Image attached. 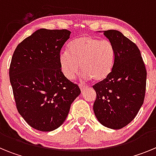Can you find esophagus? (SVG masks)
<instances>
[{
  "mask_svg": "<svg viewBox=\"0 0 156 156\" xmlns=\"http://www.w3.org/2000/svg\"><path fill=\"white\" fill-rule=\"evenodd\" d=\"M79 87H80V90L82 92L85 91V90L87 89V87L84 86V85H83V84H79Z\"/></svg>",
  "mask_w": 156,
  "mask_h": 156,
  "instance_id": "34e87169",
  "label": "esophagus"
}]
</instances>
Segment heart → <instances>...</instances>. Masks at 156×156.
Masks as SVG:
<instances>
[{"label": "heart", "instance_id": "heart-1", "mask_svg": "<svg viewBox=\"0 0 156 156\" xmlns=\"http://www.w3.org/2000/svg\"><path fill=\"white\" fill-rule=\"evenodd\" d=\"M67 48L68 51H62L58 56L66 79L73 80L80 69L83 79H93L95 82L105 80L112 73L116 51L111 41L83 35L73 40Z\"/></svg>", "mask_w": 156, "mask_h": 156}]
</instances>
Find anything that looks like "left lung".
<instances>
[{
    "instance_id": "1",
    "label": "left lung",
    "mask_w": 156,
    "mask_h": 156,
    "mask_svg": "<svg viewBox=\"0 0 156 156\" xmlns=\"http://www.w3.org/2000/svg\"><path fill=\"white\" fill-rule=\"evenodd\" d=\"M102 32L113 44L116 58L109 76L93 86L97 94L93 109L101 124L119 129L134 119L143 105L147 72L137 45L118 30Z\"/></svg>"
}]
</instances>
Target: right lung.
<instances>
[{"label": "right lung", "instance_id": "obj_1", "mask_svg": "<svg viewBox=\"0 0 156 156\" xmlns=\"http://www.w3.org/2000/svg\"><path fill=\"white\" fill-rule=\"evenodd\" d=\"M67 30L40 29L16 48L9 69L10 83L19 114L40 131L57 129L81 93L66 79L58 56L69 39Z\"/></svg>", "mask_w": 156, "mask_h": 156}]
</instances>
